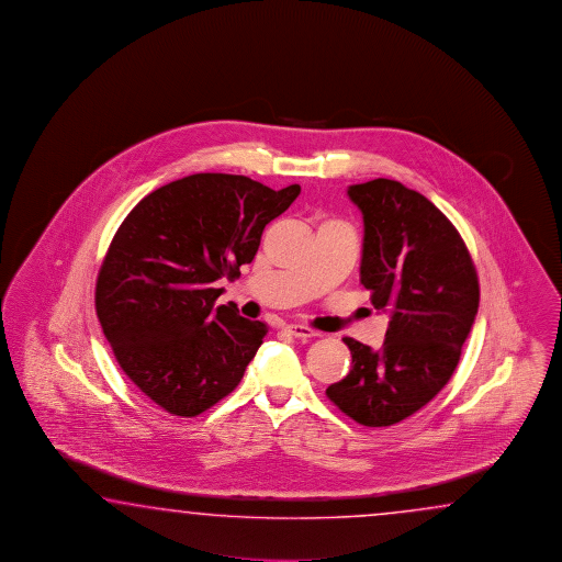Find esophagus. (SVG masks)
Returning a JSON list of instances; mask_svg holds the SVG:
<instances>
[{
  "instance_id": "1",
  "label": "esophagus",
  "mask_w": 562,
  "mask_h": 562,
  "mask_svg": "<svg viewBox=\"0 0 562 562\" xmlns=\"http://www.w3.org/2000/svg\"><path fill=\"white\" fill-rule=\"evenodd\" d=\"M286 334L293 335V337H297V339H310V337H315L317 331L315 329H311L307 325H299V323H291V325H285Z\"/></svg>"
}]
</instances>
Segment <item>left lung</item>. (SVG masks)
Returning <instances> with one entry per match:
<instances>
[{"label": "left lung", "mask_w": 562, "mask_h": 562, "mask_svg": "<svg viewBox=\"0 0 562 562\" xmlns=\"http://www.w3.org/2000/svg\"><path fill=\"white\" fill-rule=\"evenodd\" d=\"M363 215L359 281L390 313L385 341L351 337V370L327 397L361 426L383 428L416 414L452 378L476 319L480 286L464 240L442 211L402 182L351 184Z\"/></svg>", "instance_id": "obj_1"}]
</instances>
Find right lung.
<instances>
[{
	"label": "right lung",
	"instance_id": "add662e5",
	"mask_svg": "<svg viewBox=\"0 0 562 562\" xmlns=\"http://www.w3.org/2000/svg\"><path fill=\"white\" fill-rule=\"evenodd\" d=\"M299 192L199 172L146 194L116 231L95 313L122 371L168 414L194 418L243 380L267 325L240 317L233 301L215 307V283L240 276L265 225Z\"/></svg>",
	"mask_w": 562,
	"mask_h": 562
}]
</instances>
